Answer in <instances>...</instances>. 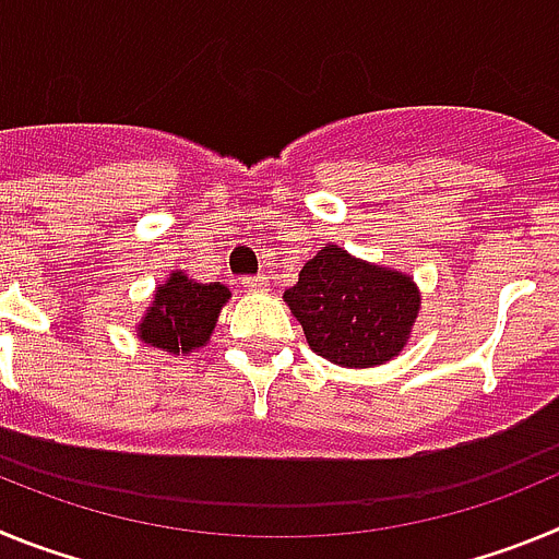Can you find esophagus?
<instances>
[{
    "mask_svg": "<svg viewBox=\"0 0 559 559\" xmlns=\"http://www.w3.org/2000/svg\"><path fill=\"white\" fill-rule=\"evenodd\" d=\"M240 285H243L246 290H265L269 288V276H243V280H240Z\"/></svg>",
    "mask_w": 559,
    "mask_h": 559,
    "instance_id": "obj_1",
    "label": "esophagus"
}]
</instances>
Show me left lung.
Instances as JSON below:
<instances>
[{
	"label": "left lung",
	"mask_w": 559,
	"mask_h": 559,
	"mask_svg": "<svg viewBox=\"0 0 559 559\" xmlns=\"http://www.w3.org/2000/svg\"><path fill=\"white\" fill-rule=\"evenodd\" d=\"M283 299L302 324L310 349L347 369L397 358L423 305L412 274L360 260L335 243L316 251Z\"/></svg>",
	"instance_id": "8db88e82"
}]
</instances>
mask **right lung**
Instances as JSON below:
<instances>
[{
  "instance_id": "add662e5",
  "label": "right lung",
  "mask_w": 559,
  "mask_h": 559,
  "mask_svg": "<svg viewBox=\"0 0 559 559\" xmlns=\"http://www.w3.org/2000/svg\"><path fill=\"white\" fill-rule=\"evenodd\" d=\"M231 290L221 283H199L185 271H173L159 288L153 290L151 308L136 324V338L153 349L170 355H190L210 344L218 316L229 302Z\"/></svg>"
}]
</instances>
